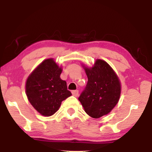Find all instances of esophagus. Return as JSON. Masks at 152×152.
I'll return each instance as SVG.
<instances>
[{
    "label": "esophagus",
    "mask_w": 152,
    "mask_h": 152,
    "mask_svg": "<svg viewBox=\"0 0 152 152\" xmlns=\"http://www.w3.org/2000/svg\"><path fill=\"white\" fill-rule=\"evenodd\" d=\"M72 95H73V96H75V97H77L78 95H79V91H78L77 90H76V91H72Z\"/></svg>",
    "instance_id": "1"
}]
</instances>
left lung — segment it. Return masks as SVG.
I'll use <instances>...</instances> for the list:
<instances>
[{
    "mask_svg": "<svg viewBox=\"0 0 152 152\" xmlns=\"http://www.w3.org/2000/svg\"><path fill=\"white\" fill-rule=\"evenodd\" d=\"M82 67L88 82L78 99L89 116L99 118L115 107L121 94L119 77L108 63L97 59L92 67Z\"/></svg>",
    "mask_w": 152,
    "mask_h": 152,
    "instance_id": "obj_1",
    "label": "left lung"
}]
</instances>
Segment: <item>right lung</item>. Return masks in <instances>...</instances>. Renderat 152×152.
I'll use <instances>...</instances> for the list:
<instances>
[{
	"instance_id": "right-lung-1",
	"label": "right lung",
	"mask_w": 152,
	"mask_h": 152,
	"mask_svg": "<svg viewBox=\"0 0 152 152\" xmlns=\"http://www.w3.org/2000/svg\"><path fill=\"white\" fill-rule=\"evenodd\" d=\"M61 66L53 58L43 61L28 76L26 93L29 102L41 115H53L62 101L71 96L66 82L60 78Z\"/></svg>"
}]
</instances>
